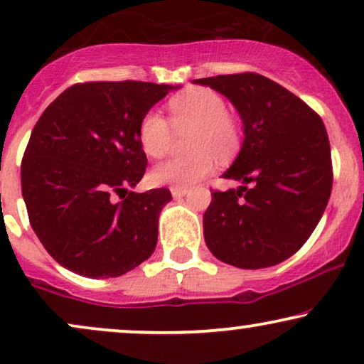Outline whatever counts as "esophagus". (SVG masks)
Returning <instances> with one entry per match:
<instances>
[{"mask_svg":"<svg viewBox=\"0 0 364 364\" xmlns=\"http://www.w3.org/2000/svg\"><path fill=\"white\" fill-rule=\"evenodd\" d=\"M188 191H190V190H188V188H178V186H171V195H173L174 198H181V196H185Z\"/></svg>","mask_w":364,"mask_h":364,"instance_id":"obj_1","label":"esophagus"}]
</instances>
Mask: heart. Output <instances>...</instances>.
Instances as JSON below:
<instances>
[{"mask_svg": "<svg viewBox=\"0 0 364 364\" xmlns=\"http://www.w3.org/2000/svg\"><path fill=\"white\" fill-rule=\"evenodd\" d=\"M174 131L191 129L190 146L195 153L163 161L151 171L156 185L188 188L213 171L215 159H225L235 153L240 142V127L227 112V102L210 89H190L168 102ZM142 151L151 158H163L173 141V129L158 110L142 116L137 129Z\"/></svg>", "mask_w": 364, "mask_h": 364, "instance_id": "heart-1", "label": "heart"}]
</instances>
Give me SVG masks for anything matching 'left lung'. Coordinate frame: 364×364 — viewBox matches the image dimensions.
Masks as SVG:
<instances>
[{
	"label": "left lung",
	"instance_id": "8db88e82",
	"mask_svg": "<svg viewBox=\"0 0 364 364\" xmlns=\"http://www.w3.org/2000/svg\"><path fill=\"white\" fill-rule=\"evenodd\" d=\"M193 82L223 94L243 122L240 153L222 174L243 186L211 193L203 215L206 245L238 269L277 265L304 245L329 201L333 163L323 119L259 73Z\"/></svg>",
	"mask_w": 364,
	"mask_h": 364
}]
</instances>
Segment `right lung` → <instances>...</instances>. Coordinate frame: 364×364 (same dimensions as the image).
Instances as JSON below:
<instances>
[{
	"label": "right lung",
	"mask_w": 364,
	"mask_h": 364,
	"mask_svg": "<svg viewBox=\"0 0 364 364\" xmlns=\"http://www.w3.org/2000/svg\"><path fill=\"white\" fill-rule=\"evenodd\" d=\"M173 89L137 80L75 84L35 124L21 193L31 228L62 267L82 277H119L154 252L171 193L129 188L148 166L137 137L141 119Z\"/></svg>",
	"instance_id": "right-lung-1"
}]
</instances>
